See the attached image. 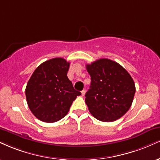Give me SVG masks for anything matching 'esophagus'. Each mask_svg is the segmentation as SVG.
I'll use <instances>...</instances> for the list:
<instances>
[{
  "label": "esophagus",
  "instance_id": "esophagus-1",
  "mask_svg": "<svg viewBox=\"0 0 160 160\" xmlns=\"http://www.w3.org/2000/svg\"><path fill=\"white\" fill-rule=\"evenodd\" d=\"M81 94H82V96L85 95V94H86V90H85V89L82 90V91L81 92Z\"/></svg>",
  "mask_w": 160,
  "mask_h": 160
}]
</instances>
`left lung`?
<instances>
[{"label": "left lung", "mask_w": 160, "mask_h": 160, "mask_svg": "<svg viewBox=\"0 0 160 160\" xmlns=\"http://www.w3.org/2000/svg\"><path fill=\"white\" fill-rule=\"evenodd\" d=\"M91 86L86 103L98 120L110 122L122 117L131 107L136 86L130 74L120 64L109 59L86 65Z\"/></svg>", "instance_id": "obj_1"}]
</instances>
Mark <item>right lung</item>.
Returning a JSON list of instances; mask_svg holds the SVG:
<instances>
[{
    "label": "right lung",
    "instance_id": "1",
    "mask_svg": "<svg viewBox=\"0 0 160 160\" xmlns=\"http://www.w3.org/2000/svg\"><path fill=\"white\" fill-rule=\"evenodd\" d=\"M70 62L53 58L38 66L27 84V102L32 113L44 122L64 118L77 96L81 95L67 77Z\"/></svg>",
    "mask_w": 160,
    "mask_h": 160
}]
</instances>
